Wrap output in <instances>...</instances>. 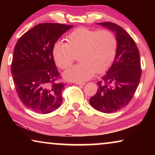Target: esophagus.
Returning a JSON list of instances; mask_svg holds the SVG:
<instances>
[{"label": "esophagus", "instance_id": "esophagus-1", "mask_svg": "<svg viewBox=\"0 0 155 155\" xmlns=\"http://www.w3.org/2000/svg\"><path fill=\"white\" fill-rule=\"evenodd\" d=\"M75 84H78V85H84V82H75Z\"/></svg>", "mask_w": 155, "mask_h": 155}]
</instances>
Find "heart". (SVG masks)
<instances>
[{
  "mask_svg": "<svg viewBox=\"0 0 155 155\" xmlns=\"http://www.w3.org/2000/svg\"><path fill=\"white\" fill-rule=\"evenodd\" d=\"M67 41L57 42L52 51L55 63L61 69L71 66L75 56H78L79 64L63 74L67 80L84 81L95 72L103 73L112 64L117 51V39L109 29L98 31L80 27L68 36Z\"/></svg>",
  "mask_w": 155,
  "mask_h": 155,
  "instance_id": "b5f03b06",
  "label": "heart"
}]
</instances>
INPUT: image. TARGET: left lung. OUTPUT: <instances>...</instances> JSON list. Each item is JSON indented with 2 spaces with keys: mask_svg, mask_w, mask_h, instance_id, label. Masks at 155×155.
Masks as SVG:
<instances>
[{
  "mask_svg": "<svg viewBox=\"0 0 155 155\" xmlns=\"http://www.w3.org/2000/svg\"><path fill=\"white\" fill-rule=\"evenodd\" d=\"M97 24L115 32L118 46L114 63L97 83L90 104L97 111L111 114L128 105L133 97L141 77L140 58L134 40L121 27L108 22Z\"/></svg>",
  "mask_w": 155,
  "mask_h": 155,
  "instance_id": "8db88e82",
  "label": "left lung"
}]
</instances>
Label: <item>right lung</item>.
<instances>
[{"mask_svg": "<svg viewBox=\"0 0 155 155\" xmlns=\"http://www.w3.org/2000/svg\"><path fill=\"white\" fill-rule=\"evenodd\" d=\"M73 26L41 23L21 37L14 48L11 73L17 94L31 111L48 114L63 102L64 84L57 82L59 73L53 58L54 44Z\"/></svg>", "mask_w": 155, "mask_h": 155, "instance_id": "1", "label": "right lung"}]
</instances>
